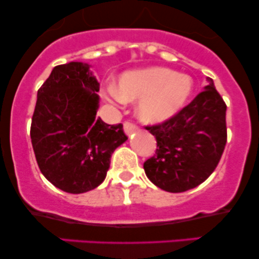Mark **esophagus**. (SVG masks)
I'll return each mask as SVG.
<instances>
[{
  "label": "esophagus",
  "mask_w": 259,
  "mask_h": 259,
  "mask_svg": "<svg viewBox=\"0 0 259 259\" xmlns=\"http://www.w3.org/2000/svg\"><path fill=\"white\" fill-rule=\"evenodd\" d=\"M138 129H139L138 125H136L135 123H133V121H125V123H124V132H125L126 135L130 136Z\"/></svg>",
  "instance_id": "esophagus-1"
}]
</instances>
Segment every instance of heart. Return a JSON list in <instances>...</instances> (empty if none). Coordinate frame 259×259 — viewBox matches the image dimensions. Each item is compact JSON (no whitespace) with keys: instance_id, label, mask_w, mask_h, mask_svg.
<instances>
[{"instance_id":"1","label":"heart","mask_w":259,"mask_h":259,"mask_svg":"<svg viewBox=\"0 0 259 259\" xmlns=\"http://www.w3.org/2000/svg\"><path fill=\"white\" fill-rule=\"evenodd\" d=\"M194 90L189 75L167 68L134 70L121 75L114 95L123 102L140 99L138 115L147 123H159L177 114Z\"/></svg>"}]
</instances>
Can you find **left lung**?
<instances>
[{"label": "left lung", "mask_w": 259, "mask_h": 259, "mask_svg": "<svg viewBox=\"0 0 259 259\" xmlns=\"http://www.w3.org/2000/svg\"><path fill=\"white\" fill-rule=\"evenodd\" d=\"M189 105L163 123L145 126L157 140L145 173L168 192H184L214 171L227 144V105L213 80Z\"/></svg>", "instance_id": "1"}]
</instances>
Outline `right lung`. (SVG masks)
Instances as JSON below:
<instances>
[{
	"label": "right lung",
	"mask_w": 259,
	"mask_h": 259,
	"mask_svg": "<svg viewBox=\"0 0 259 259\" xmlns=\"http://www.w3.org/2000/svg\"><path fill=\"white\" fill-rule=\"evenodd\" d=\"M89 64L53 68L37 91L30 138L41 173L69 194H82L105 180L111 156L127 140L123 124L96 117L100 84Z\"/></svg>",
	"instance_id": "add662e5"
}]
</instances>
